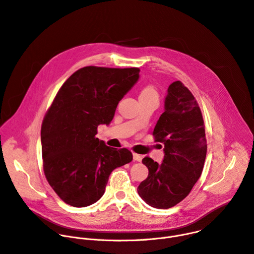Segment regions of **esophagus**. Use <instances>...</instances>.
Returning <instances> with one entry per match:
<instances>
[{"instance_id": "34e87169", "label": "esophagus", "mask_w": 254, "mask_h": 254, "mask_svg": "<svg viewBox=\"0 0 254 254\" xmlns=\"http://www.w3.org/2000/svg\"><path fill=\"white\" fill-rule=\"evenodd\" d=\"M132 157H133V160H134V161H136V162H140V161H141V159H142L140 155L135 154V153H133V154H132Z\"/></svg>"}]
</instances>
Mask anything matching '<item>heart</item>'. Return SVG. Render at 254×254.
Wrapping results in <instances>:
<instances>
[{"label": "heart", "instance_id": "1", "mask_svg": "<svg viewBox=\"0 0 254 254\" xmlns=\"http://www.w3.org/2000/svg\"><path fill=\"white\" fill-rule=\"evenodd\" d=\"M139 97H153V98H158V92L155 89L154 86L148 85L144 87L139 94Z\"/></svg>", "mask_w": 254, "mask_h": 254}]
</instances>
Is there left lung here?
Returning <instances> with one entry per match:
<instances>
[{
  "instance_id": "obj_1",
  "label": "left lung",
  "mask_w": 254,
  "mask_h": 254,
  "mask_svg": "<svg viewBox=\"0 0 254 254\" xmlns=\"http://www.w3.org/2000/svg\"><path fill=\"white\" fill-rule=\"evenodd\" d=\"M153 135L164 143V160L158 164L149 157L142 159L149 175L137 187V193L150 206L168 209L189 195L202 174L207 153L201 110L181 81L170 84L165 112Z\"/></svg>"
}]
</instances>
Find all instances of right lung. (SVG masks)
<instances>
[{"mask_svg": "<svg viewBox=\"0 0 254 254\" xmlns=\"http://www.w3.org/2000/svg\"><path fill=\"white\" fill-rule=\"evenodd\" d=\"M139 69L86 66L61 86L41 127L43 169L49 185L66 204L86 207L104 194L111 173L132 161L126 148L95 137L110 125L121 99L139 78Z\"/></svg>", "mask_w": 254, "mask_h": 254, "instance_id": "1", "label": "right lung"}]
</instances>
